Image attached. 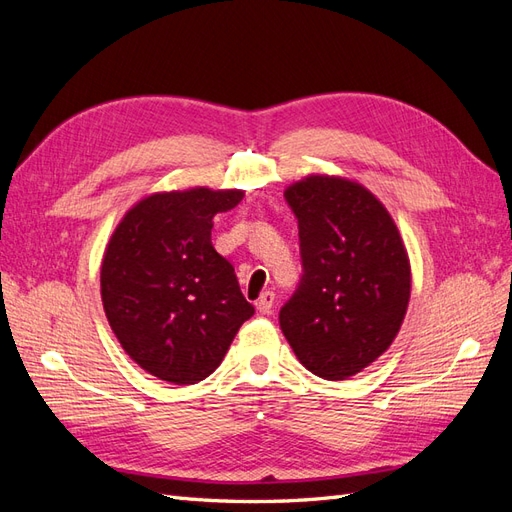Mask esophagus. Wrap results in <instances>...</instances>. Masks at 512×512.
Wrapping results in <instances>:
<instances>
[{
	"mask_svg": "<svg viewBox=\"0 0 512 512\" xmlns=\"http://www.w3.org/2000/svg\"><path fill=\"white\" fill-rule=\"evenodd\" d=\"M273 303H275V294L271 290H265L256 301V309L260 314H271Z\"/></svg>",
	"mask_w": 512,
	"mask_h": 512,
	"instance_id": "1",
	"label": "esophagus"
}]
</instances>
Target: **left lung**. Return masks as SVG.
I'll use <instances>...</instances> for the list:
<instances>
[{
    "label": "left lung",
    "mask_w": 512,
    "mask_h": 512,
    "mask_svg": "<svg viewBox=\"0 0 512 512\" xmlns=\"http://www.w3.org/2000/svg\"><path fill=\"white\" fill-rule=\"evenodd\" d=\"M299 220L303 277L280 327L305 369L346 380L389 350L410 301V260L380 200L361 183L309 175L284 192Z\"/></svg>",
    "instance_id": "obj_1"
}]
</instances>
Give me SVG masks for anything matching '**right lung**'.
I'll return each mask as SVG.
<instances>
[{"label":"right lung","instance_id":"obj_1","mask_svg":"<svg viewBox=\"0 0 512 512\" xmlns=\"http://www.w3.org/2000/svg\"><path fill=\"white\" fill-rule=\"evenodd\" d=\"M241 190L192 188L145 196L108 241L102 305L130 359L151 376L196 384L220 367L254 305L211 243L213 215L235 209Z\"/></svg>","mask_w":512,"mask_h":512}]
</instances>
